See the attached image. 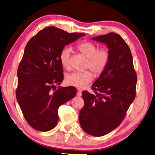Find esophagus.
<instances>
[{"label": "esophagus", "mask_w": 155, "mask_h": 155, "mask_svg": "<svg viewBox=\"0 0 155 155\" xmlns=\"http://www.w3.org/2000/svg\"><path fill=\"white\" fill-rule=\"evenodd\" d=\"M77 96H78V97H80V96H81V95H82V92H81V90H78V91H77Z\"/></svg>", "instance_id": "1"}]
</instances>
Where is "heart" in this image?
I'll return each mask as SVG.
<instances>
[{
	"label": "heart",
	"mask_w": 155,
	"mask_h": 155,
	"mask_svg": "<svg viewBox=\"0 0 155 155\" xmlns=\"http://www.w3.org/2000/svg\"><path fill=\"white\" fill-rule=\"evenodd\" d=\"M77 49L81 54L87 58L86 67L91 69L95 75H100L104 71L110 60L108 51L104 49H98V47L95 44L87 41L78 45ZM70 54L71 49L70 47L64 48L60 54L61 66L67 70L70 68ZM93 78L94 75L90 70L74 72L66 76V82L69 85L78 89H83L91 82Z\"/></svg>",
	"instance_id": "obj_1"
}]
</instances>
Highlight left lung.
I'll list each match as a JSON object with an SVG mask.
<instances>
[{"mask_svg": "<svg viewBox=\"0 0 155 155\" xmlns=\"http://www.w3.org/2000/svg\"><path fill=\"white\" fill-rule=\"evenodd\" d=\"M91 39L106 45L110 60L92 85L97 93H82L85 104L79 122L87 134L100 137L113 131L124 119L136 96L137 75L130 49L119 35L110 32Z\"/></svg>", "mask_w": 155, "mask_h": 155, "instance_id": "8db88e82", "label": "left lung"}]
</instances>
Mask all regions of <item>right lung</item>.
I'll use <instances>...</instances> for the list:
<instances>
[{
  "instance_id": "obj_1",
  "label": "right lung",
  "mask_w": 155,
  "mask_h": 155,
  "mask_svg": "<svg viewBox=\"0 0 155 155\" xmlns=\"http://www.w3.org/2000/svg\"><path fill=\"white\" fill-rule=\"evenodd\" d=\"M54 26L42 30L27 43L18 70L16 97L24 118L36 130H51L58 122V108L74 97V87H60L64 79L60 54L82 36Z\"/></svg>"
}]
</instances>
